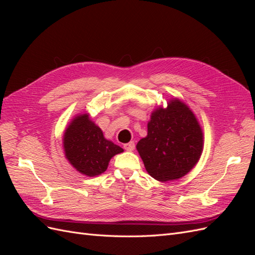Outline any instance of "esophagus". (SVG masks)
I'll return each mask as SVG.
<instances>
[{
    "label": "esophagus",
    "mask_w": 255,
    "mask_h": 255,
    "mask_svg": "<svg viewBox=\"0 0 255 255\" xmlns=\"http://www.w3.org/2000/svg\"><path fill=\"white\" fill-rule=\"evenodd\" d=\"M123 149H125L126 151H133L135 149V142L130 141L128 143H125L123 144Z\"/></svg>",
    "instance_id": "esophagus-1"
}]
</instances>
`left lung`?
Here are the masks:
<instances>
[{"mask_svg": "<svg viewBox=\"0 0 255 255\" xmlns=\"http://www.w3.org/2000/svg\"><path fill=\"white\" fill-rule=\"evenodd\" d=\"M136 148L148 173L160 182L188 173L201 156L203 134L195 115L180 100L152 113L148 135Z\"/></svg>", "mask_w": 255, "mask_h": 255, "instance_id": "obj_1", "label": "left lung"}]
</instances>
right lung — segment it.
Listing matches in <instances>:
<instances>
[{"mask_svg": "<svg viewBox=\"0 0 255 255\" xmlns=\"http://www.w3.org/2000/svg\"><path fill=\"white\" fill-rule=\"evenodd\" d=\"M64 148L70 164L88 176L103 173L111 158L123 152L119 145L105 139L101 128L89 120L87 114L78 116L68 127Z\"/></svg>", "mask_w": 255, "mask_h": 255, "instance_id": "1", "label": "right lung"}]
</instances>
